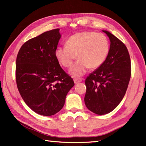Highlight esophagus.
<instances>
[{
  "instance_id": "obj_1",
  "label": "esophagus",
  "mask_w": 146,
  "mask_h": 146,
  "mask_svg": "<svg viewBox=\"0 0 146 146\" xmlns=\"http://www.w3.org/2000/svg\"><path fill=\"white\" fill-rule=\"evenodd\" d=\"M73 81L75 82V84H78L80 82H81L82 81V80L80 78H75L73 79Z\"/></svg>"
}]
</instances>
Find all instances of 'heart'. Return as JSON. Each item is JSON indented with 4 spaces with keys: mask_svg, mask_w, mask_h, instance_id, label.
I'll return each instance as SVG.
<instances>
[{
    "mask_svg": "<svg viewBox=\"0 0 146 146\" xmlns=\"http://www.w3.org/2000/svg\"><path fill=\"white\" fill-rule=\"evenodd\" d=\"M110 49L109 41L104 34L84 31L71 36L66 46L56 49L55 57L62 66L69 68L74 60L78 59L71 67L73 76H83L90 68L96 69L104 63Z\"/></svg>",
    "mask_w": 146,
    "mask_h": 146,
    "instance_id": "1",
    "label": "heart"
}]
</instances>
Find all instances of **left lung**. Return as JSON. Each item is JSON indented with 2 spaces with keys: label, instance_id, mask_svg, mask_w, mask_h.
Returning <instances> with one entry per match:
<instances>
[{
  "label": "left lung",
  "instance_id": "left-lung-1",
  "mask_svg": "<svg viewBox=\"0 0 146 146\" xmlns=\"http://www.w3.org/2000/svg\"><path fill=\"white\" fill-rule=\"evenodd\" d=\"M110 39L106 60L85 80V104L89 110L105 115L113 110L122 101L131 78V58L125 45L107 31Z\"/></svg>",
  "mask_w": 146,
  "mask_h": 146
}]
</instances>
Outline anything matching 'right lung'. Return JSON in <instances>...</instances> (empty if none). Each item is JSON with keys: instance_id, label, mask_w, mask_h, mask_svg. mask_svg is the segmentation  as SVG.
<instances>
[{"instance_id": "right-lung-1", "label": "right lung", "mask_w": 146, "mask_h": 146, "mask_svg": "<svg viewBox=\"0 0 146 146\" xmlns=\"http://www.w3.org/2000/svg\"><path fill=\"white\" fill-rule=\"evenodd\" d=\"M61 37L60 29L46 31L26 42L17 54L18 90L27 106L41 115H53L60 111L75 85L55 57Z\"/></svg>"}]
</instances>
